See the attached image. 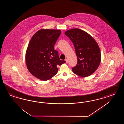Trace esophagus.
I'll list each match as a JSON object with an SVG mask.
<instances>
[{
    "label": "esophagus",
    "instance_id": "esophagus-1",
    "mask_svg": "<svg viewBox=\"0 0 124 124\" xmlns=\"http://www.w3.org/2000/svg\"><path fill=\"white\" fill-rule=\"evenodd\" d=\"M65 61H66V63L67 64L68 63V60L67 59H66L65 60Z\"/></svg>",
    "mask_w": 124,
    "mask_h": 124
}]
</instances>
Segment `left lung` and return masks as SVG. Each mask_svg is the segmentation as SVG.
I'll use <instances>...</instances> for the list:
<instances>
[{
  "label": "left lung",
  "instance_id": "left-lung-1",
  "mask_svg": "<svg viewBox=\"0 0 124 124\" xmlns=\"http://www.w3.org/2000/svg\"><path fill=\"white\" fill-rule=\"evenodd\" d=\"M64 34L73 43L77 57V64L72 68L77 75L85 77L97 69L101 61V54L97 43L87 32L79 29L66 31Z\"/></svg>",
  "mask_w": 124,
  "mask_h": 124
}]
</instances>
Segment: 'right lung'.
Masks as SVG:
<instances>
[{
  "label": "right lung",
  "instance_id": "1",
  "mask_svg": "<svg viewBox=\"0 0 124 124\" xmlns=\"http://www.w3.org/2000/svg\"><path fill=\"white\" fill-rule=\"evenodd\" d=\"M61 31L40 30L31 39L27 49L25 61L30 73L38 79L47 80L57 73V66L65 63L61 60L54 45Z\"/></svg>",
  "mask_w": 124,
  "mask_h": 124
}]
</instances>
